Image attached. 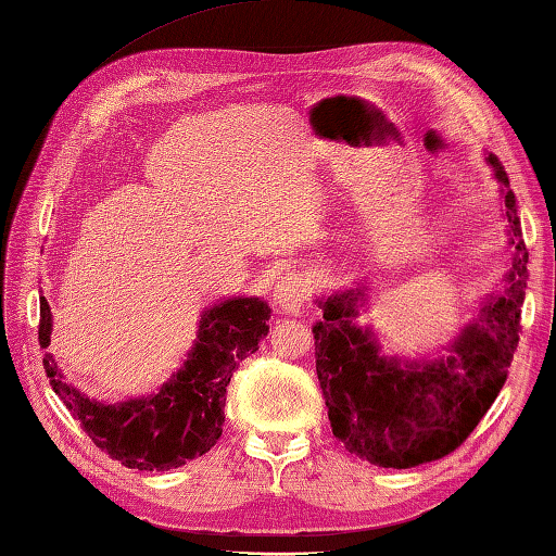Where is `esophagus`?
<instances>
[{
    "label": "esophagus",
    "mask_w": 556,
    "mask_h": 556,
    "mask_svg": "<svg viewBox=\"0 0 556 556\" xmlns=\"http://www.w3.org/2000/svg\"><path fill=\"white\" fill-rule=\"evenodd\" d=\"M311 279L303 271H291L277 285L275 301L281 311L287 313H299L305 303L311 299Z\"/></svg>",
    "instance_id": "1"
}]
</instances>
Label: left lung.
<instances>
[{
	"mask_svg": "<svg viewBox=\"0 0 556 556\" xmlns=\"http://www.w3.org/2000/svg\"><path fill=\"white\" fill-rule=\"evenodd\" d=\"M502 184L511 263L504 291L482 301L478 317L444 353L387 356L372 327L356 323L368 305L365 287L317 299L315 370L327 416L351 454L382 468H413L442 458L476 430L506 382L526 299L528 251L516 217V195L500 160L485 157Z\"/></svg>",
	"mask_w": 556,
	"mask_h": 556,
	"instance_id": "8db88e82",
	"label": "left lung"
}]
</instances>
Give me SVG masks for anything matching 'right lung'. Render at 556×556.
I'll list each match as a JSON object with an SVG mask.
<instances>
[{
	"label": "right lung",
	"mask_w": 556,
	"mask_h": 556,
	"mask_svg": "<svg viewBox=\"0 0 556 556\" xmlns=\"http://www.w3.org/2000/svg\"><path fill=\"white\" fill-rule=\"evenodd\" d=\"M269 305L257 296H229L203 311L198 339L184 365L157 392L116 404L90 399L66 382L52 353L42 365L54 394L110 458L126 468L169 470L207 454L222 437L224 401L233 370L269 332ZM52 311L40 299V346H50Z\"/></svg>",
	"instance_id": "right-lung-1"
}]
</instances>
